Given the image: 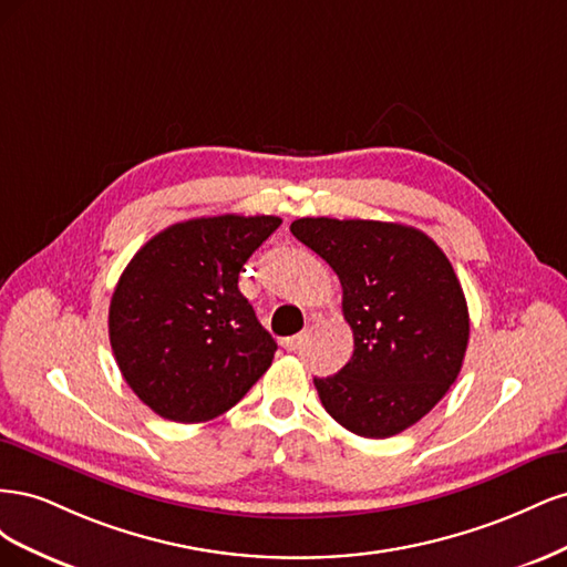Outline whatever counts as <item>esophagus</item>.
<instances>
[{
  "label": "esophagus",
  "instance_id": "34e87169",
  "mask_svg": "<svg viewBox=\"0 0 567 567\" xmlns=\"http://www.w3.org/2000/svg\"><path fill=\"white\" fill-rule=\"evenodd\" d=\"M305 342V333H298V336H290V338H284L281 340V346L286 348V350H290V352H296L300 346Z\"/></svg>",
  "mask_w": 567,
  "mask_h": 567
}]
</instances>
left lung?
Wrapping results in <instances>:
<instances>
[{
    "label": "left lung",
    "instance_id": "left-lung-1",
    "mask_svg": "<svg viewBox=\"0 0 567 567\" xmlns=\"http://www.w3.org/2000/svg\"><path fill=\"white\" fill-rule=\"evenodd\" d=\"M338 274L350 362L315 379L323 409L350 433L392 437L431 411L463 364L468 305L447 255L398 221L300 217L290 225Z\"/></svg>",
    "mask_w": 567,
    "mask_h": 567
}]
</instances>
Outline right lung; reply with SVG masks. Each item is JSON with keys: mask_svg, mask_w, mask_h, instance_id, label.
<instances>
[{"mask_svg": "<svg viewBox=\"0 0 567 567\" xmlns=\"http://www.w3.org/2000/svg\"><path fill=\"white\" fill-rule=\"evenodd\" d=\"M279 225L274 215L177 221L125 267L109 310L111 348L158 416L210 421L271 367L277 342L238 290V271Z\"/></svg>", "mask_w": 567, "mask_h": 567, "instance_id": "obj_1", "label": "right lung"}]
</instances>
